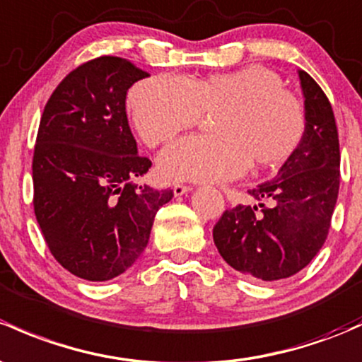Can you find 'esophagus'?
Returning <instances> with one entry per match:
<instances>
[{"label":"esophagus","mask_w":362,"mask_h":362,"mask_svg":"<svg viewBox=\"0 0 362 362\" xmlns=\"http://www.w3.org/2000/svg\"><path fill=\"white\" fill-rule=\"evenodd\" d=\"M189 191H192L191 185H182V184H175L173 185V194H175V196H184V194H187Z\"/></svg>","instance_id":"esophagus-1"}]
</instances>
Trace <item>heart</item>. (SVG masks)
<instances>
[{
  "label": "heart",
  "instance_id": "obj_1",
  "mask_svg": "<svg viewBox=\"0 0 362 362\" xmlns=\"http://www.w3.org/2000/svg\"><path fill=\"white\" fill-rule=\"evenodd\" d=\"M133 124L147 146L168 142L178 132L216 112L215 135H189L159 156V173L173 182H218L239 177L255 163L284 165L307 130L303 102L277 72L258 64L201 79L161 74L140 81L128 97Z\"/></svg>",
  "mask_w": 362,
  "mask_h": 362
}]
</instances>
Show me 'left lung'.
<instances>
[{
	"instance_id": "left-lung-1",
	"label": "left lung",
	"mask_w": 362,
	"mask_h": 362,
	"mask_svg": "<svg viewBox=\"0 0 362 362\" xmlns=\"http://www.w3.org/2000/svg\"><path fill=\"white\" fill-rule=\"evenodd\" d=\"M307 130L276 178L250 189L257 203L226 210L213 227L223 260L257 281L290 277L310 264L328 238L340 187L334 114L321 86L298 71Z\"/></svg>"
}]
</instances>
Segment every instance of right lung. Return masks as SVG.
Masks as SVG:
<instances>
[{
	"mask_svg": "<svg viewBox=\"0 0 362 362\" xmlns=\"http://www.w3.org/2000/svg\"><path fill=\"white\" fill-rule=\"evenodd\" d=\"M147 76L121 57L88 60L60 81L41 116L34 213L55 260L81 279L109 281L132 267L173 197L133 184L152 163L136 152L124 104Z\"/></svg>",
	"mask_w": 362,
	"mask_h": 362,
	"instance_id": "1",
	"label": "right lung"
}]
</instances>
